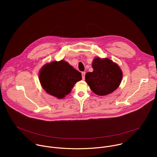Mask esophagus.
<instances>
[{
  "mask_svg": "<svg viewBox=\"0 0 157 157\" xmlns=\"http://www.w3.org/2000/svg\"><path fill=\"white\" fill-rule=\"evenodd\" d=\"M82 79H85V75H86V73L84 71V72H82Z\"/></svg>",
  "mask_w": 157,
  "mask_h": 157,
  "instance_id": "obj_1",
  "label": "esophagus"
}]
</instances>
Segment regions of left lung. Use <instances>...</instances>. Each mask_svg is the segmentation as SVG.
I'll return each instance as SVG.
<instances>
[{
    "label": "left lung",
    "mask_w": 157,
    "mask_h": 157,
    "mask_svg": "<svg viewBox=\"0 0 157 157\" xmlns=\"http://www.w3.org/2000/svg\"><path fill=\"white\" fill-rule=\"evenodd\" d=\"M93 72L86 74L85 79L91 90L99 96H104L114 91L122 78L119 66L108 58H96L92 63Z\"/></svg>",
    "instance_id": "obj_1"
}]
</instances>
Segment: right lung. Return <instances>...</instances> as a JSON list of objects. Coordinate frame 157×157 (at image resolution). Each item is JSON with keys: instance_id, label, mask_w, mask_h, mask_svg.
I'll return each mask as SVG.
<instances>
[{"instance_id": "add662e5", "label": "right lung", "mask_w": 157, "mask_h": 157, "mask_svg": "<svg viewBox=\"0 0 157 157\" xmlns=\"http://www.w3.org/2000/svg\"><path fill=\"white\" fill-rule=\"evenodd\" d=\"M43 88L50 95L64 98L71 91L74 85L81 80V73L63 60L44 65L39 74Z\"/></svg>"}]
</instances>
